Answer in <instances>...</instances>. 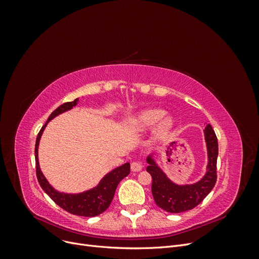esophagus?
<instances>
[{
    "label": "esophagus",
    "mask_w": 259,
    "mask_h": 259,
    "mask_svg": "<svg viewBox=\"0 0 259 259\" xmlns=\"http://www.w3.org/2000/svg\"><path fill=\"white\" fill-rule=\"evenodd\" d=\"M131 169H132L133 171H139V170H142V169H143V164L140 163V162H138V161L132 162V164H131Z\"/></svg>",
    "instance_id": "esophagus-1"
}]
</instances>
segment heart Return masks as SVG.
Returning a JSON list of instances; mask_svg holds the SVG:
<instances>
[{
	"label": "heart",
	"instance_id": "heart-1",
	"mask_svg": "<svg viewBox=\"0 0 259 259\" xmlns=\"http://www.w3.org/2000/svg\"><path fill=\"white\" fill-rule=\"evenodd\" d=\"M163 115L164 111L160 110V109H148V110L140 112L132 120L133 128L137 132H142L160 120L155 127V135L158 138H162L167 134L174 125L170 116L163 117Z\"/></svg>",
	"mask_w": 259,
	"mask_h": 259
}]
</instances>
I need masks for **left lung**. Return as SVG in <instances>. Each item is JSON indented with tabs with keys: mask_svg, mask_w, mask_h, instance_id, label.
Here are the masks:
<instances>
[{
	"mask_svg": "<svg viewBox=\"0 0 259 259\" xmlns=\"http://www.w3.org/2000/svg\"><path fill=\"white\" fill-rule=\"evenodd\" d=\"M208 153L207 171L200 182L193 185L178 186L166 177L149 156L147 171L152 177L151 191L155 204L168 213H183L198 206L213 189L217 180L218 142L214 130L208 124L204 130Z\"/></svg>",
	"mask_w": 259,
	"mask_h": 259,
	"instance_id": "1",
	"label": "left lung"
}]
</instances>
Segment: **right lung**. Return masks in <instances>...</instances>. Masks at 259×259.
I'll list each match as a JSON object with an SVG mask.
<instances>
[{
	"label": "right lung",
	"mask_w": 259,
	"mask_h": 259,
	"mask_svg": "<svg viewBox=\"0 0 259 259\" xmlns=\"http://www.w3.org/2000/svg\"><path fill=\"white\" fill-rule=\"evenodd\" d=\"M76 101H77V98L74 99L73 101H69V103H65L61 106H59L56 110H54L52 112L48 122L43 125L40 132H38L36 142H35V149H34L35 170H36V177H37L38 184H40L42 189L48 193L49 197L56 203L58 206H60L62 209L67 210L70 214L83 216V217H94L104 213V211L109 207V205L111 204L117 185H119V183L124 177H126L130 174L131 171L130 163H125L122 166L116 167L115 169L110 171V173H108L103 179L100 180L99 185L96 188H94V189H91L89 191L79 193V194H67V193H60L56 191L49 184L48 180L45 179L44 175L42 174L40 165H38V160H37V147L46 124H48L53 117L67 110H70V109H72V107L76 105Z\"/></svg>",
	"instance_id": "add662e5"
}]
</instances>
